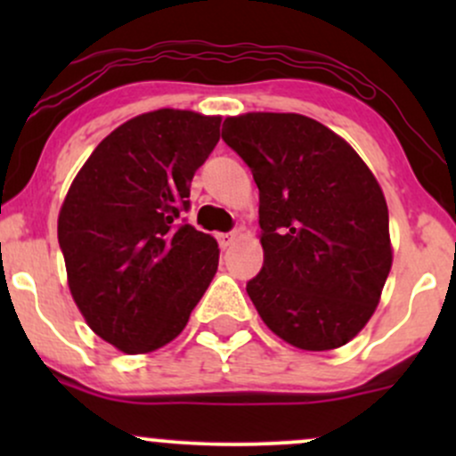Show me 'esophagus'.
Here are the masks:
<instances>
[{
  "instance_id": "1",
  "label": "esophagus",
  "mask_w": 456,
  "mask_h": 456,
  "mask_svg": "<svg viewBox=\"0 0 456 456\" xmlns=\"http://www.w3.org/2000/svg\"><path fill=\"white\" fill-rule=\"evenodd\" d=\"M240 238L238 232H229V233H218V244L223 246V248H227V246L235 244V240Z\"/></svg>"
}]
</instances>
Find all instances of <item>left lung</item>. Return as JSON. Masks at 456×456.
Segmentation results:
<instances>
[{
	"instance_id": "1",
	"label": "left lung",
	"mask_w": 456,
	"mask_h": 456,
	"mask_svg": "<svg viewBox=\"0 0 456 456\" xmlns=\"http://www.w3.org/2000/svg\"><path fill=\"white\" fill-rule=\"evenodd\" d=\"M223 139L259 188L264 268L246 291L276 337L343 347L373 317L392 268L388 206L358 151L317 119L253 111Z\"/></svg>"
}]
</instances>
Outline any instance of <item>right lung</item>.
<instances>
[{"instance_id":"1","label":"right lung","mask_w":456,"mask_h":456,"mask_svg":"<svg viewBox=\"0 0 456 456\" xmlns=\"http://www.w3.org/2000/svg\"><path fill=\"white\" fill-rule=\"evenodd\" d=\"M221 119L141 113L96 145L68 188L57 216L68 287L87 326L119 352L174 341L216 274V240L177 216Z\"/></svg>"}]
</instances>
